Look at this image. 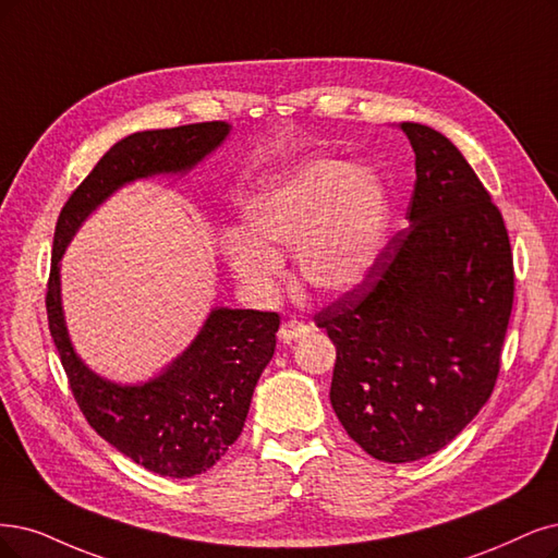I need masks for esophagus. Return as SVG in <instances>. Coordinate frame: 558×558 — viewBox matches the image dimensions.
<instances>
[{
  "label": "esophagus",
  "instance_id": "34e87169",
  "mask_svg": "<svg viewBox=\"0 0 558 558\" xmlns=\"http://www.w3.org/2000/svg\"><path fill=\"white\" fill-rule=\"evenodd\" d=\"M307 331H311V328H307L305 324H301V322H296V319H287V322H282V326H280L278 338H280L282 342H294V340L303 338Z\"/></svg>",
  "mask_w": 558,
  "mask_h": 558
}]
</instances>
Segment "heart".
<instances>
[{
    "mask_svg": "<svg viewBox=\"0 0 558 558\" xmlns=\"http://www.w3.org/2000/svg\"><path fill=\"white\" fill-rule=\"evenodd\" d=\"M390 204L384 183L336 158L301 165L241 206V234L227 262L247 290L271 296L282 276L280 255L294 247L299 276L324 294L361 284L386 243Z\"/></svg>",
    "mask_w": 558,
    "mask_h": 558,
    "instance_id": "1",
    "label": "heart"
}]
</instances>
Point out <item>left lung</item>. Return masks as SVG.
Masks as SVG:
<instances>
[{
  "label": "left lung",
  "mask_w": 558,
  "mask_h": 558,
  "mask_svg": "<svg viewBox=\"0 0 558 558\" xmlns=\"http://www.w3.org/2000/svg\"><path fill=\"white\" fill-rule=\"evenodd\" d=\"M400 129L416 154L409 227L315 315L336 344V416L390 464L441 450L489 400L514 294L506 225L476 172L439 131Z\"/></svg>",
  "instance_id": "8db88e82"
}]
</instances>
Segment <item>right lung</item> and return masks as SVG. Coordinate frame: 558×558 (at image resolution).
Wrapping results in <instances>:
<instances>
[{
  "label": "right lung",
  "instance_id": "obj_1",
  "mask_svg": "<svg viewBox=\"0 0 558 558\" xmlns=\"http://www.w3.org/2000/svg\"><path fill=\"white\" fill-rule=\"evenodd\" d=\"M230 129L225 121H206L119 140L73 191L54 230L46 307L73 398L102 439L158 476H197L239 439L257 379L276 352L280 317L216 307L191 347L158 377L121 386L92 373L75 354L61 307L59 262L77 227L121 185L185 174L220 147Z\"/></svg>",
  "mask_w": 558,
  "mask_h": 558
}]
</instances>
